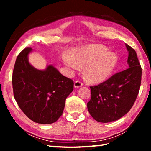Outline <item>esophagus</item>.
Instances as JSON below:
<instances>
[{"mask_svg":"<svg viewBox=\"0 0 151 151\" xmlns=\"http://www.w3.org/2000/svg\"><path fill=\"white\" fill-rule=\"evenodd\" d=\"M83 83L81 82L80 81H76L75 82V84H74V86H75V88H79L81 87V86H83Z\"/></svg>","mask_w":151,"mask_h":151,"instance_id":"34e87169","label":"esophagus"}]
</instances>
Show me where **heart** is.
I'll use <instances>...</instances> for the list:
<instances>
[{"label":"heart","instance_id":"1","mask_svg":"<svg viewBox=\"0 0 151 151\" xmlns=\"http://www.w3.org/2000/svg\"><path fill=\"white\" fill-rule=\"evenodd\" d=\"M63 61L73 70L84 67V77L91 83H99L105 81L111 75L117 57L105 47L92 45L74 48L70 51V57L65 56Z\"/></svg>","mask_w":151,"mask_h":151}]
</instances>
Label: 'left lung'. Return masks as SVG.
<instances>
[{
	"label": "left lung",
	"instance_id": "8db88e82",
	"mask_svg": "<svg viewBox=\"0 0 151 151\" xmlns=\"http://www.w3.org/2000/svg\"><path fill=\"white\" fill-rule=\"evenodd\" d=\"M125 45L129 52V68L98 85L90 86L91 99L87 108L92 117L98 122L106 123L121 119L131 110L139 94L142 68L136 51Z\"/></svg>",
	"mask_w": 151,
	"mask_h": 151
}]
</instances>
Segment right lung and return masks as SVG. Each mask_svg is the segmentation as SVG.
Segmentation results:
<instances>
[{
  "instance_id": "obj_1",
  "label": "right lung",
  "mask_w": 151,
  "mask_h": 151,
  "mask_svg": "<svg viewBox=\"0 0 151 151\" xmlns=\"http://www.w3.org/2000/svg\"><path fill=\"white\" fill-rule=\"evenodd\" d=\"M32 48L18 55L12 72L14 97L22 111L31 121L51 124L63 114L66 97L72 93L74 82L52 65L40 70L29 62Z\"/></svg>"
}]
</instances>
